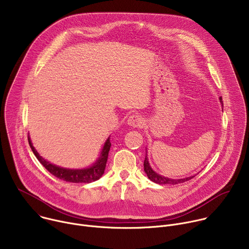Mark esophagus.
<instances>
[{
    "instance_id": "34e87169",
    "label": "esophagus",
    "mask_w": 249,
    "mask_h": 249,
    "mask_svg": "<svg viewBox=\"0 0 249 249\" xmlns=\"http://www.w3.org/2000/svg\"><path fill=\"white\" fill-rule=\"evenodd\" d=\"M127 123L132 127H142L144 125V118L139 114H132L129 116Z\"/></svg>"
}]
</instances>
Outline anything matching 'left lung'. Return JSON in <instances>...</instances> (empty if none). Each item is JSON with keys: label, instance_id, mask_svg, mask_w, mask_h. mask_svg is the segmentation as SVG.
<instances>
[{"label": "left lung", "instance_id": "1", "mask_svg": "<svg viewBox=\"0 0 249 249\" xmlns=\"http://www.w3.org/2000/svg\"><path fill=\"white\" fill-rule=\"evenodd\" d=\"M220 100H221V103L223 104L222 97H220ZM144 170L147 173V176L149 177V179L152 180L153 182L157 183V184H172V185H174V184H178V183L188 181L189 179H191L194 177V176H190V177H185V178H181V179H172V178H168V177H164L160 174H158L151 167V165L149 163L147 154H146V158H145V160H144Z\"/></svg>", "mask_w": 249, "mask_h": 249}]
</instances>
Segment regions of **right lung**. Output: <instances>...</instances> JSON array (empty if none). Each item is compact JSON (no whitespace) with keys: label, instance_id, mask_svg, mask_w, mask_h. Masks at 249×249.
<instances>
[{"label":"right lung","instance_id":"add662e5","mask_svg":"<svg viewBox=\"0 0 249 249\" xmlns=\"http://www.w3.org/2000/svg\"><path fill=\"white\" fill-rule=\"evenodd\" d=\"M28 143L29 146L33 152V154L36 157V159L40 161V163L57 178L67 181V182H74V183H90L92 181H95L99 179L104 173V169L106 166V161H107L108 158V152L111 147L110 138L106 140L105 144L102 148L100 157L98 160L89 167L82 168V169H71V168H65L61 166H57L49 161H47L45 159H43L37 151L34 149L32 146V143L30 141V138L28 137Z\"/></svg>","mask_w":249,"mask_h":249}]
</instances>
